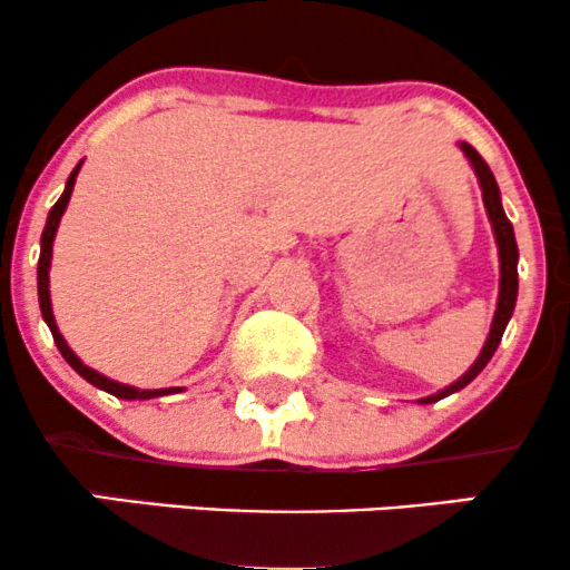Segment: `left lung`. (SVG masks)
Instances as JSON below:
<instances>
[{
    "instance_id": "1",
    "label": "left lung",
    "mask_w": 570,
    "mask_h": 570,
    "mask_svg": "<svg viewBox=\"0 0 570 570\" xmlns=\"http://www.w3.org/2000/svg\"><path fill=\"white\" fill-rule=\"evenodd\" d=\"M458 147H461V153L466 155L469 166L474 168L476 181H480L482 203H485L490 227H493L495 246H499V271H501V278H499V303H495L493 324H490L485 345H482L480 356L474 358L472 367L463 372V375L458 377L455 383H450L448 389L436 391V394H431V396L417 399V402H421V404H434V402H440V399H444V396L455 394V391L466 389V385L472 383L474 377L488 367V362H490V358H493L495 348H499V343H501V337H503V330H507L509 318H512V313H514V303H517V259H520V252H517L512 222H509L507 214H503L501 189H499V185H495V176L488 168V163L480 158V153H476L472 144L461 141V144H458Z\"/></svg>"
}]
</instances>
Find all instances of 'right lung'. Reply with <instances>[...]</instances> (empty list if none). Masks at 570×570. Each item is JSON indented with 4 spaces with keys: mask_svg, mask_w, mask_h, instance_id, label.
Here are the masks:
<instances>
[{
    "mask_svg": "<svg viewBox=\"0 0 570 570\" xmlns=\"http://www.w3.org/2000/svg\"><path fill=\"white\" fill-rule=\"evenodd\" d=\"M80 168H82V160L77 163L75 171L69 174L67 187H63L61 198H58L56 206L50 208L48 222H45V230H42V240H39L37 294H39V311H42L45 324H48L50 332H53V340H56L58 351H61V356L67 358L69 367L75 370L77 375H82L88 383H94L96 389L107 391V394H112V396H117V399H139V402H141V399H158V396H166V394H179L181 389H153V391H141V389H134V385L109 381L107 375H101V372L90 370L88 364H82V358L77 356V353L69 348V343H67V340H63L61 332H58V324H56V316H53V305H50V259H53V240H56L58 225H61L63 212H67V206H69L71 189H75V181H77V174H80Z\"/></svg>",
    "mask_w": 570,
    "mask_h": 570,
    "instance_id": "right-lung-1",
    "label": "right lung"
}]
</instances>
